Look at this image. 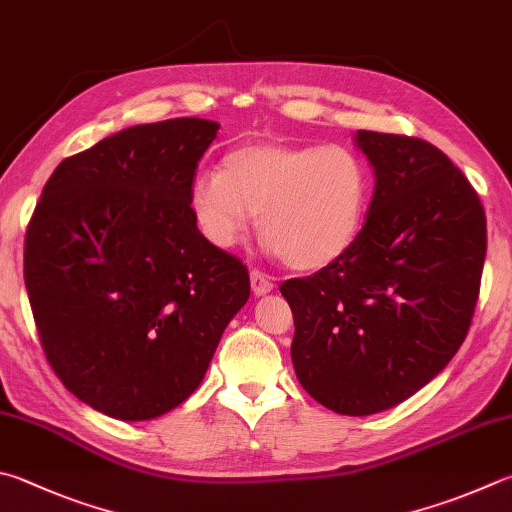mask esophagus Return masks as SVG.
Wrapping results in <instances>:
<instances>
[{"instance_id":"obj_1","label":"esophagus","mask_w":512,"mask_h":512,"mask_svg":"<svg viewBox=\"0 0 512 512\" xmlns=\"http://www.w3.org/2000/svg\"><path fill=\"white\" fill-rule=\"evenodd\" d=\"M250 286H253V293L255 295H266L273 291V277L266 275L264 271H257V268H253L250 271Z\"/></svg>"}]
</instances>
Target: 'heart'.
<instances>
[{"mask_svg":"<svg viewBox=\"0 0 512 512\" xmlns=\"http://www.w3.org/2000/svg\"><path fill=\"white\" fill-rule=\"evenodd\" d=\"M369 170L347 145L253 143L228 152L221 172L194 174L190 212L215 248H232L257 215L262 237L295 271L336 262L360 235Z\"/></svg>","mask_w":512,"mask_h":512,"instance_id":"b5f03b06","label":"heart"}]
</instances>
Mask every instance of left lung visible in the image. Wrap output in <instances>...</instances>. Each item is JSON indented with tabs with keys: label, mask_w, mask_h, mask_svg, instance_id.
I'll use <instances>...</instances> for the list:
<instances>
[{
	"label": "left lung",
	"mask_w": 512,
	"mask_h": 512,
	"mask_svg": "<svg viewBox=\"0 0 512 512\" xmlns=\"http://www.w3.org/2000/svg\"><path fill=\"white\" fill-rule=\"evenodd\" d=\"M356 145L376 179L365 226L340 259L280 291L300 385L333 412L369 416L425 387L466 340L486 215L432 143L360 129Z\"/></svg>",
	"instance_id": "obj_1"
}]
</instances>
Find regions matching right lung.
Segmentation results:
<instances>
[{"mask_svg":"<svg viewBox=\"0 0 512 512\" xmlns=\"http://www.w3.org/2000/svg\"><path fill=\"white\" fill-rule=\"evenodd\" d=\"M219 123L134 125L64 159L24 241L37 336L62 385L120 421L181 405L250 295L248 268L201 235L190 183Z\"/></svg>","mask_w":512,"mask_h":512,"instance_id":"right-lung-1","label":"right lung"}]
</instances>
